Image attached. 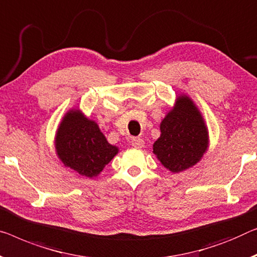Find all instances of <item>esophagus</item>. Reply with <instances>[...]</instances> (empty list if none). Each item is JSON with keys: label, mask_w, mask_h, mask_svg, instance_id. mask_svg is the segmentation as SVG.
Wrapping results in <instances>:
<instances>
[{"label": "esophagus", "mask_w": 257, "mask_h": 257, "mask_svg": "<svg viewBox=\"0 0 257 257\" xmlns=\"http://www.w3.org/2000/svg\"><path fill=\"white\" fill-rule=\"evenodd\" d=\"M132 144H133V147L141 149V148L144 147V141L142 140V139H140V137H137V139H133L132 140Z\"/></svg>", "instance_id": "1"}]
</instances>
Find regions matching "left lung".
Listing matches in <instances>:
<instances>
[{"label": "left lung", "mask_w": 257, "mask_h": 257, "mask_svg": "<svg viewBox=\"0 0 257 257\" xmlns=\"http://www.w3.org/2000/svg\"><path fill=\"white\" fill-rule=\"evenodd\" d=\"M160 137L153 153L168 170L178 173L200 162L208 148V130L198 109L188 97H179L177 106L160 124Z\"/></svg>", "instance_id": "8db88e82"}]
</instances>
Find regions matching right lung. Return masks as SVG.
I'll return each mask as SVG.
<instances>
[{"label": "right lung", "instance_id": "1", "mask_svg": "<svg viewBox=\"0 0 257 257\" xmlns=\"http://www.w3.org/2000/svg\"><path fill=\"white\" fill-rule=\"evenodd\" d=\"M59 158L80 175L93 178L102 171L117 148L110 145L94 121L78 110H70L57 129L55 140Z\"/></svg>", "mask_w": 257, "mask_h": 257}]
</instances>
